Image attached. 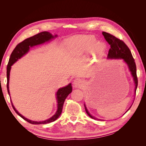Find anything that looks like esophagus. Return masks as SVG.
Masks as SVG:
<instances>
[{
  "instance_id": "34e87169",
  "label": "esophagus",
  "mask_w": 146,
  "mask_h": 146,
  "mask_svg": "<svg viewBox=\"0 0 146 146\" xmlns=\"http://www.w3.org/2000/svg\"><path fill=\"white\" fill-rule=\"evenodd\" d=\"M74 86L76 88H82L84 85V82L80 78H77L74 81Z\"/></svg>"
}]
</instances>
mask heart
Segmentation results:
<instances>
[{"label":"heart","instance_id":"1","mask_svg":"<svg viewBox=\"0 0 146 146\" xmlns=\"http://www.w3.org/2000/svg\"><path fill=\"white\" fill-rule=\"evenodd\" d=\"M96 38L92 35H83L70 39L67 42V46L74 55H83L89 52L96 56L103 54L105 45L103 42H95Z\"/></svg>","mask_w":146,"mask_h":146}]
</instances>
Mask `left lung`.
I'll return each instance as SVG.
<instances>
[{"label":"left lung","instance_id":"left-lung-1","mask_svg":"<svg viewBox=\"0 0 146 146\" xmlns=\"http://www.w3.org/2000/svg\"><path fill=\"white\" fill-rule=\"evenodd\" d=\"M102 35H104L106 41H107L110 45V48L108 51V58L123 59V61L127 64L128 66H129V70L131 72L132 76L133 77V80L135 84V94L136 95V88L137 86H138V78H137L136 75V66L135 62V60L133 56H132V54L131 53V51L129 49V48L128 47V46L125 44L124 42L121 40L120 39H118L117 38L113 36V35L105 32H102ZM85 105V108L86 113L90 117L94 119H98V120L100 121H104L102 120V119H97L96 117H94L93 116H92L90 114V113L88 112L85 105ZM130 107L129 108V109L130 108Z\"/></svg>","mask_w":146,"mask_h":146}]
</instances>
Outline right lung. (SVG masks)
Here are the masks:
<instances>
[{"label":"right lung","instance_id":"right-lung-1","mask_svg":"<svg viewBox=\"0 0 146 146\" xmlns=\"http://www.w3.org/2000/svg\"><path fill=\"white\" fill-rule=\"evenodd\" d=\"M56 36L57 35L53 36L51 33H50L48 32H42L35 35L32 37L25 39V40L19 43L16 46L15 49L13 50L10 55V58L9 61H8L7 68V87L8 94L10 95L9 85H9L10 72L11 66L14 64L16 61L18 60V59H20L22 56L27 54L30 49V47L41 44H42V43H44L45 42L50 41V39L54 38L55 37H56ZM71 91H72V85L70 83H69L68 86L60 88V89L58 90V91H57L56 94L57 102H58V109H57L56 113L50 118L47 119L46 121H41V122L32 121L31 120H29V119L27 118H25L23 116H22L21 114L15 109V107L13 106L12 104L11 100V103L12 105V107L13 109H14L15 112L18 114L19 116H21L22 118L24 119L25 121H27L30 123H32V124H45V123L54 122L56 120V119L58 118V117L61 114V112H62V109H63L64 100L66 99V98L68 97V96L70 93V92H71Z\"/></svg>","mask_w":146,"mask_h":146}]
</instances>
